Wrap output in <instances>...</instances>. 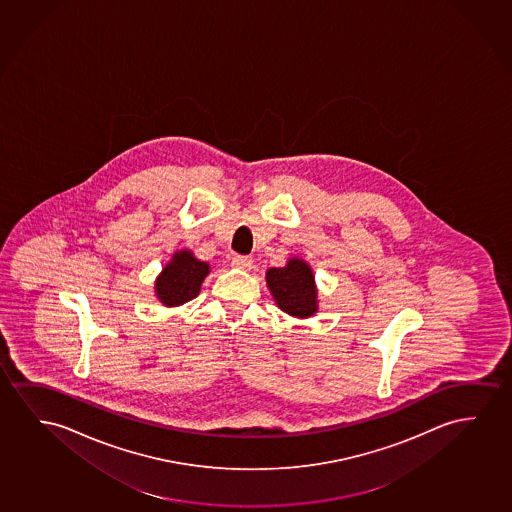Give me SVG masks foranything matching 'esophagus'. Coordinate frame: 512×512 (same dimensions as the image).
I'll return each instance as SVG.
<instances>
[{
  "label": "esophagus",
  "instance_id": "esophagus-1",
  "mask_svg": "<svg viewBox=\"0 0 512 512\" xmlns=\"http://www.w3.org/2000/svg\"><path fill=\"white\" fill-rule=\"evenodd\" d=\"M232 266L237 267V269H243V271H248V269H252L253 260L250 259V257L236 255V257L232 259Z\"/></svg>",
  "mask_w": 512,
  "mask_h": 512
}]
</instances>
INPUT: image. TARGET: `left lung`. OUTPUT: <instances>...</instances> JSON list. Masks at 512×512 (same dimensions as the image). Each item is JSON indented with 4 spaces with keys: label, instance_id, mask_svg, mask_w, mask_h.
<instances>
[{
    "label": "left lung",
    "instance_id": "8db88e82",
    "mask_svg": "<svg viewBox=\"0 0 512 512\" xmlns=\"http://www.w3.org/2000/svg\"><path fill=\"white\" fill-rule=\"evenodd\" d=\"M266 282L282 312L306 319L319 310L315 276L303 259L292 257L285 267L267 269Z\"/></svg>",
    "mask_w": 512,
    "mask_h": 512
}]
</instances>
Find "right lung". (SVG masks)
<instances>
[{
  "label": "right lung",
  "mask_w": 512,
  "mask_h": 512,
  "mask_svg": "<svg viewBox=\"0 0 512 512\" xmlns=\"http://www.w3.org/2000/svg\"><path fill=\"white\" fill-rule=\"evenodd\" d=\"M208 275V262L195 259L190 250L176 252L156 278V297L163 306L188 303L193 297L199 296L200 285Z\"/></svg>",
  "instance_id": "right-lung-1"
}]
</instances>
